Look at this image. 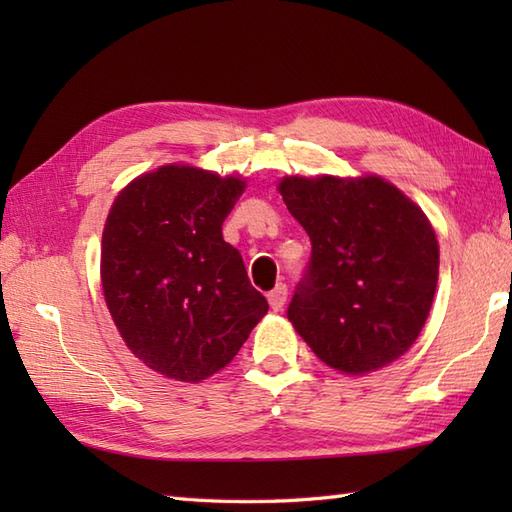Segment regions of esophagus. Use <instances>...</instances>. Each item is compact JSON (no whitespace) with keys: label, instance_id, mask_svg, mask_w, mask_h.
<instances>
[{"label":"esophagus","instance_id":"obj_1","mask_svg":"<svg viewBox=\"0 0 512 512\" xmlns=\"http://www.w3.org/2000/svg\"><path fill=\"white\" fill-rule=\"evenodd\" d=\"M286 297H288V288H286V284H277L273 290L268 292V303H270V310L279 312L281 308H284Z\"/></svg>","mask_w":512,"mask_h":512}]
</instances>
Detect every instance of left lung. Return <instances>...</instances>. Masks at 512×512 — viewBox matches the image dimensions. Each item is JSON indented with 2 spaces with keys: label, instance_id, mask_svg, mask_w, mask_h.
Segmentation results:
<instances>
[{
  "label": "left lung",
  "instance_id": "1",
  "mask_svg": "<svg viewBox=\"0 0 512 512\" xmlns=\"http://www.w3.org/2000/svg\"><path fill=\"white\" fill-rule=\"evenodd\" d=\"M288 211L312 242L288 319L321 361L347 376L391 365L416 343L438 286L429 217L376 176H284Z\"/></svg>",
  "mask_w": 512,
  "mask_h": 512
}]
</instances>
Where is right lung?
<instances>
[{
  "label": "right lung",
  "mask_w": 512,
  "mask_h": 512,
  "mask_svg": "<svg viewBox=\"0 0 512 512\" xmlns=\"http://www.w3.org/2000/svg\"><path fill=\"white\" fill-rule=\"evenodd\" d=\"M246 178L162 165L118 191L101 242L103 297L138 361L202 383L233 361L268 301L222 224Z\"/></svg>",
  "instance_id": "right-lung-1"
}]
</instances>
